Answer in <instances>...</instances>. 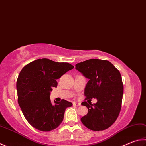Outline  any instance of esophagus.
I'll return each instance as SVG.
<instances>
[{
  "label": "esophagus",
  "instance_id": "1",
  "mask_svg": "<svg viewBox=\"0 0 146 146\" xmlns=\"http://www.w3.org/2000/svg\"><path fill=\"white\" fill-rule=\"evenodd\" d=\"M73 105H75V106H79V105H81V103H79V102H73Z\"/></svg>",
  "mask_w": 146,
  "mask_h": 146
}]
</instances>
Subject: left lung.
I'll return each instance as SVG.
<instances>
[{"label":"left lung","instance_id":"1","mask_svg":"<svg viewBox=\"0 0 146 146\" xmlns=\"http://www.w3.org/2000/svg\"><path fill=\"white\" fill-rule=\"evenodd\" d=\"M75 68L89 79L84 90L86 99L96 98L97 103H82L88 113L81 118L82 124L93 131L107 129L114 123L121 109L123 84L119 71L110 62L89 59L78 63Z\"/></svg>","mask_w":146,"mask_h":146}]
</instances>
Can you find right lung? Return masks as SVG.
I'll return each instance as SVG.
<instances>
[{
  "instance_id": "1",
  "label": "right lung",
  "mask_w": 146,
  "mask_h": 146,
  "mask_svg": "<svg viewBox=\"0 0 146 146\" xmlns=\"http://www.w3.org/2000/svg\"><path fill=\"white\" fill-rule=\"evenodd\" d=\"M74 68L68 62H57L39 59L29 63L21 70L17 81L18 102L26 120L42 131L57 128L64 119L66 108L72 103L65 100L50 99L52 87H57V79Z\"/></svg>"
}]
</instances>
